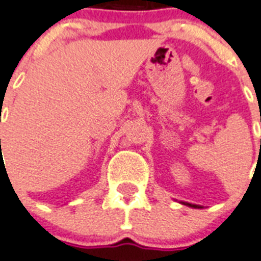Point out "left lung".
Instances as JSON below:
<instances>
[{
    "label": "left lung",
    "instance_id": "obj_1",
    "mask_svg": "<svg viewBox=\"0 0 261 261\" xmlns=\"http://www.w3.org/2000/svg\"><path fill=\"white\" fill-rule=\"evenodd\" d=\"M182 205H186V206H190V207H194V209H201V205H196V204H190V202H185V201H181Z\"/></svg>",
    "mask_w": 261,
    "mask_h": 261
}]
</instances>
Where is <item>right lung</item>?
Returning <instances> with one entry per match:
<instances>
[{
	"label": "right lung",
	"mask_w": 261,
	"mask_h": 261,
	"mask_svg": "<svg viewBox=\"0 0 261 261\" xmlns=\"http://www.w3.org/2000/svg\"><path fill=\"white\" fill-rule=\"evenodd\" d=\"M0 141H1V139H0Z\"/></svg>",
	"instance_id": "obj_1"
}]
</instances>
